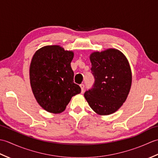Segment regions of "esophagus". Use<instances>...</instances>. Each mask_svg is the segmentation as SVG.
Masks as SVG:
<instances>
[{
	"mask_svg": "<svg viewBox=\"0 0 158 158\" xmlns=\"http://www.w3.org/2000/svg\"><path fill=\"white\" fill-rule=\"evenodd\" d=\"M80 87H81V93H83V92H84L85 85H84V84H81L80 85Z\"/></svg>",
	"mask_w": 158,
	"mask_h": 158,
	"instance_id": "1",
	"label": "esophagus"
}]
</instances>
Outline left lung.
<instances>
[{
  "label": "left lung",
  "mask_w": 158,
  "mask_h": 158,
  "mask_svg": "<svg viewBox=\"0 0 158 158\" xmlns=\"http://www.w3.org/2000/svg\"><path fill=\"white\" fill-rule=\"evenodd\" d=\"M89 58L95 81L84 96L97 114L110 115L122 106L129 94L132 84L129 62L115 49L94 52Z\"/></svg>",
  "instance_id": "left-lung-1"
}]
</instances>
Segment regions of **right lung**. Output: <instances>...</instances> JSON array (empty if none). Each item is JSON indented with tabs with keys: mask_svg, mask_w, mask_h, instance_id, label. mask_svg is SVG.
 Instances as JSON below:
<instances>
[{
	"mask_svg": "<svg viewBox=\"0 0 158 158\" xmlns=\"http://www.w3.org/2000/svg\"><path fill=\"white\" fill-rule=\"evenodd\" d=\"M72 51L59 45H48L37 50L30 66V81L32 92L43 109L52 113L65 110L73 96L81 92L73 82L70 66Z\"/></svg>",
	"mask_w": 158,
	"mask_h": 158,
	"instance_id": "add662e5",
	"label": "right lung"
}]
</instances>
